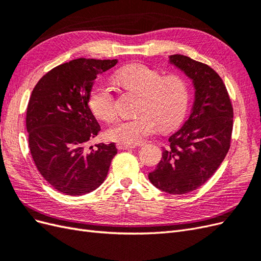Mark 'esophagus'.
Returning a JSON list of instances; mask_svg holds the SVG:
<instances>
[{
	"label": "esophagus",
	"mask_w": 261,
	"mask_h": 261,
	"mask_svg": "<svg viewBox=\"0 0 261 261\" xmlns=\"http://www.w3.org/2000/svg\"><path fill=\"white\" fill-rule=\"evenodd\" d=\"M116 147L118 150H129V149H134L136 148L135 145H125V144H116Z\"/></svg>",
	"instance_id": "1"
}]
</instances>
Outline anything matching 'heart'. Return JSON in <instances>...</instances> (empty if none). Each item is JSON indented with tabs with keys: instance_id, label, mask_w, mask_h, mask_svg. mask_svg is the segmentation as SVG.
Wrapping results in <instances>:
<instances>
[{
	"instance_id": "heart-1",
	"label": "heart",
	"mask_w": 261,
	"mask_h": 261,
	"mask_svg": "<svg viewBox=\"0 0 261 261\" xmlns=\"http://www.w3.org/2000/svg\"><path fill=\"white\" fill-rule=\"evenodd\" d=\"M116 80L124 88L140 94L138 114L118 121L108 130V137L116 143L138 145L156 130L176 127L186 116L189 107V86L180 75L162 76L159 70L134 63L120 69ZM89 107L93 114L103 121L116 116L113 89L105 82H97L89 94Z\"/></svg>"
}]
</instances>
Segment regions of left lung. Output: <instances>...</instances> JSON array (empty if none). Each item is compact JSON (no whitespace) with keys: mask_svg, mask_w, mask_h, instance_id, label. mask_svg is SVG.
<instances>
[{"mask_svg":"<svg viewBox=\"0 0 261 261\" xmlns=\"http://www.w3.org/2000/svg\"><path fill=\"white\" fill-rule=\"evenodd\" d=\"M170 63L193 80L195 101L191 116L169 138V148L148 177L161 191L181 195L203 185L223 162L231 146L233 107L215 69L180 54L171 55Z\"/></svg>","mask_w":261,"mask_h":261,"instance_id":"obj_1","label":"left lung"}]
</instances>
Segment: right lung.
<instances>
[{
    "mask_svg": "<svg viewBox=\"0 0 261 261\" xmlns=\"http://www.w3.org/2000/svg\"><path fill=\"white\" fill-rule=\"evenodd\" d=\"M117 60L77 59L52 68L31 92L26 127L38 171L60 193L81 196L106 179L114 143L87 148L100 132L88 106L94 80Z\"/></svg>",
    "mask_w": 261,
    "mask_h": 261,
    "instance_id": "1",
    "label": "right lung"
}]
</instances>
